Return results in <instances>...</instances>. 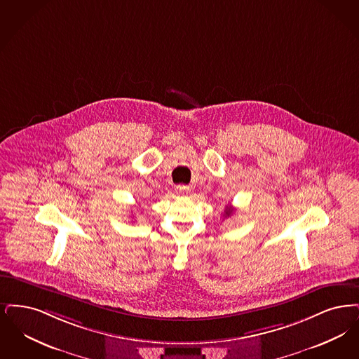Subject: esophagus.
Here are the masks:
<instances>
[{
  "label": "esophagus",
  "instance_id": "esophagus-1",
  "mask_svg": "<svg viewBox=\"0 0 359 359\" xmlns=\"http://www.w3.org/2000/svg\"><path fill=\"white\" fill-rule=\"evenodd\" d=\"M189 191H190V189H189V187H185V185H178L175 187V193L178 196H187Z\"/></svg>",
  "mask_w": 359,
  "mask_h": 359
}]
</instances>
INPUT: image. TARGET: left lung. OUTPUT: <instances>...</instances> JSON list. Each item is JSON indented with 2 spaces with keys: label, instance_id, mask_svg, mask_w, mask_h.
I'll return each instance as SVG.
<instances>
[{
  "label": "left lung",
  "instance_id": "obj_1",
  "mask_svg": "<svg viewBox=\"0 0 359 359\" xmlns=\"http://www.w3.org/2000/svg\"><path fill=\"white\" fill-rule=\"evenodd\" d=\"M234 209L232 206H226V209H225V212H224V216L225 217H229V216H232L233 215Z\"/></svg>",
  "mask_w": 359,
  "mask_h": 359
}]
</instances>
